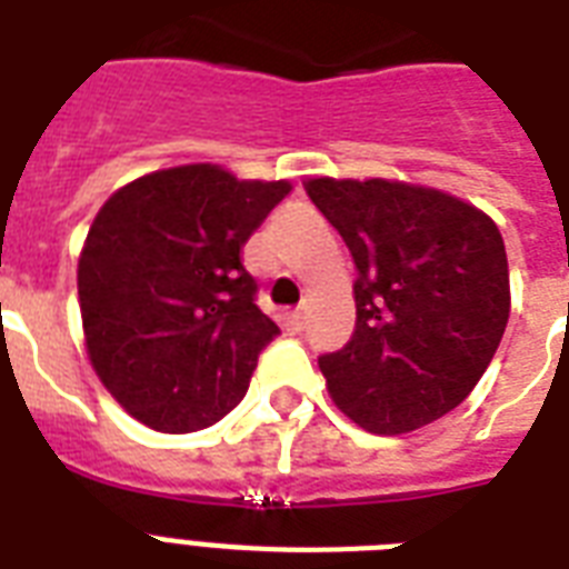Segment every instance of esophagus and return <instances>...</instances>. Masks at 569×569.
Here are the masks:
<instances>
[{"mask_svg": "<svg viewBox=\"0 0 569 569\" xmlns=\"http://www.w3.org/2000/svg\"><path fill=\"white\" fill-rule=\"evenodd\" d=\"M307 319H310V312H307V307H301V310H295V312H292L295 330H303V328H307Z\"/></svg>", "mask_w": 569, "mask_h": 569, "instance_id": "esophagus-1", "label": "esophagus"}]
</instances>
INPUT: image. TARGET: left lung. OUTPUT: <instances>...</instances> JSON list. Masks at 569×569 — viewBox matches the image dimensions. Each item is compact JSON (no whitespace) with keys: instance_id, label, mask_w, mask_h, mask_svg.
I'll return each mask as SVG.
<instances>
[{"instance_id":"obj_1","label":"left lung","mask_w":569,"mask_h":569,"mask_svg":"<svg viewBox=\"0 0 569 569\" xmlns=\"http://www.w3.org/2000/svg\"><path fill=\"white\" fill-rule=\"evenodd\" d=\"M357 266V325L319 357L330 398L372 433H407L472 392L502 342L511 283L499 227L446 191L398 180H310Z\"/></svg>"}]
</instances>
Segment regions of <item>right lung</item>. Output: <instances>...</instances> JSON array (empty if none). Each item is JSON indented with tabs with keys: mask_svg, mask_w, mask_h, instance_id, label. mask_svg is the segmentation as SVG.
Returning <instances> with one entry per match:
<instances>
[{
	"mask_svg": "<svg viewBox=\"0 0 569 569\" xmlns=\"http://www.w3.org/2000/svg\"><path fill=\"white\" fill-rule=\"evenodd\" d=\"M292 186L180 164L118 189L79 257L93 372L129 416L189 433L239 405L280 333L257 307L241 248Z\"/></svg>",
	"mask_w": 569,
	"mask_h": 569,
	"instance_id": "obj_1",
	"label": "right lung"
}]
</instances>
